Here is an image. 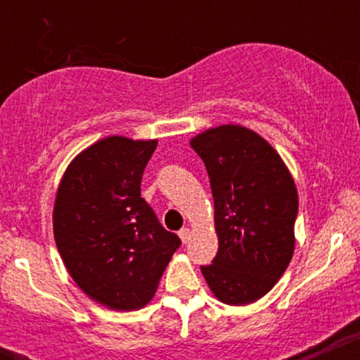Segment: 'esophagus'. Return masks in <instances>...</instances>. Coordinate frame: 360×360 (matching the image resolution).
<instances>
[{"label": "esophagus", "instance_id": "obj_1", "mask_svg": "<svg viewBox=\"0 0 360 360\" xmlns=\"http://www.w3.org/2000/svg\"><path fill=\"white\" fill-rule=\"evenodd\" d=\"M179 238L183 240V243H188L189 238H191V230H189V229L179 230Z\"/></svg>", "mask_w": 360, "mask_h": 360}]
</instances>
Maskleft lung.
I'll return each mask as SVG.
<instances>
[{"mask_svg": "<svg viewBox=\"0 0 360 360\" xmlns=\"http://www.w3.org/2000/svg\"><path fill=\"white\" fill-rule=\"evenodd\" d=\"M189 143L208 171L218 235L217 257L201 272L221 303H254L291 262L295 181L271 143L242 125L208 128Z\"/></svg>", "mask_w": 360, "mask_h": 360, "instance_id": "8db88e82", "label": "left lung"}]
</instances>
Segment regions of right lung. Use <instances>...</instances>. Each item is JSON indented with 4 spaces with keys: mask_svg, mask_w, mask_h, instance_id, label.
<instances>
[{
    "mask_svg": "<svg viewBox=\"0 0 360 360\" xmlns=\"http://www.w3.org/2000/svg\"><path fill=\"white\" fill-rule=\"evenodd\" d=\"M157 140L106 137L76 155L53 205V237L65 269L91 300L130 311L155 295L181 245L140 196Z\"/></svg>",
    "mask_w": 360,
    "mask_h": 360,
    "instance_id": "1",
    "label": "right lung"
}]
</instances>
